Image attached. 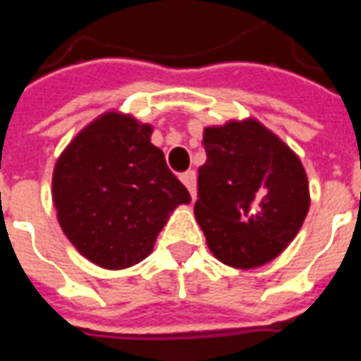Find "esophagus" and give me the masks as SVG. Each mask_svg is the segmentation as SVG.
Segmentation results:
<instances>
[{"instance_id":"34e87169","label":"esophagus","mask_w":361,"mask_h":361,"mask_svg":"<svg viewBox=\"0 0 361 361\" xmlns=\"http://www.w3.org/2000/svg\"><path fill=\"white\" fill-rule=\"evenodd\" d=\"M180 180L183 181V185L189 189V193H191V199L195 201L197 199V178H195V172H183L180 176Z\"/></svg>"}]
</instances>
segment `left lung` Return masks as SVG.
<instances>
[{
  "label": "left lung",
  "instance_id": "left-lung-1",
  "mask_svg": "<svg viewBox=\"0 0 361 361\" xmlns=\"http://www.w3.org/2000/svg\"><path fill=\"white\" fill-rule=\"evenodd\" d=\"M195 220L220 263L242 271L276 259L310 212L302 160L259 119H230L203 131Z\"/></svg>",
  "mask_w": 361,
  "mask_h": 361
}]
</instances>
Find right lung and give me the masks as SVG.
Segmentation results:
<instances>
[{"label":"right lung","instance_id":"right-lung-1","mask_svg":"<svg viewBox=\"0 0 361 361\" xmlns=\"http://www.w3.org/2000/svg\"><path fill=\"white\" fill-rule=\"evenodd\" d=\"M150 135V123L108 110L75 135L54 166L59 226L82 257L108 271L149 257L170 214L191 203Z\"/></svg>","mask_w":361,"mask_h":361}]
</instances>
